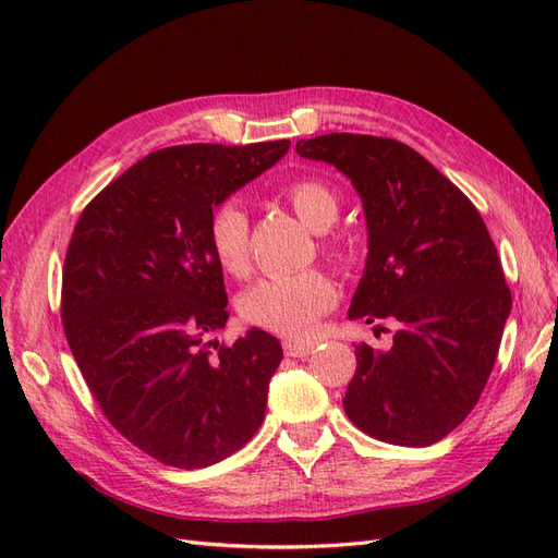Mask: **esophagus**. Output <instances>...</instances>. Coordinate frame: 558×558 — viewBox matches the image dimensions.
<instances>
[{"mask_svg":"<svg viewBox=\"0 0 558 558\" xmlns=\"http://www.w3.org/2000/svg\"><path fill=\"white\" fill-rule=\"evenodd\" d=\"M314 342H305V340H293V337H289V340H283V351L286 356H293V359H302V356H310V353L314 351Z\"/></svg>","mask_w":558,"mask_h":558,"instance_id":"34e87169","label":"esophagus"}]
</instances>
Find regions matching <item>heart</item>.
Segmentation results:
<instances>
[{
  "label": "heart",
  "mask_w": 558,
  "mask_h": 558,
  "mask_svg": "<svg viewBox=\"0 0 558 558\" xmlns=\"http://www.w3.org/2000/svg\"><path fill=\"white\" fill-rule=\"evenodd\" d=\"M293 211L307 228L324 232L340 216V197L320 179H298L283 191ZM207 240L216 265L228 275L240 277L248 265V216L240 199L218 205L207 226ZM337 302V289L328 275L318 269L269 275L256 281L240 300L242 316L253 326L286 337L314 332L320 316Z\"/></svg>",
  "instance_id": "heart-1"
}]
</instances>
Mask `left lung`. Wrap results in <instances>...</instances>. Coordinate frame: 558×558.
I'll list each match as a JSON object with an SVG mask.
<instances>
[{
  "instance_id": "obj_1",
  "label": "left lung",
  "mask_w": 558,
  "mask_h": 558,
  "mask_svg": "<svg viewBox=\"0 0 558 558\" xmlns=\"http://www.w3.org/2000/svg\"><path fill=\"white\" fill-rule=\"evenodd\" d=\"M356 189L367 258L349 318L396 320L391 349L361 342L344 412L381 442L426 447L475 408L512 295L480 211L408 144L324 134L295 144Z\"/></svg>"
}]
</instances>
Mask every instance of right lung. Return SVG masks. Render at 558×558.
Instances as JSON below:
<instances>
[{
    "instance_id": "1",
    "label": "right lung",
    "mask_w": 558,
    "mask_h": 558,
    "mask_svg": "<svg viewBox=\"0 0 558 558\" xmlns=\"http://www.w3.org/2000/svg\"><path fill=\"white\" fill-rule=\"evenodd\" d=\"M289 146L156 150L111 181L74 228L62 277L66 342L111 426L165 465L223 461L265 418L283 351L260 328L232 347L205 342L228 320L207 226Z\"/></svg>"
}]
</instances>
